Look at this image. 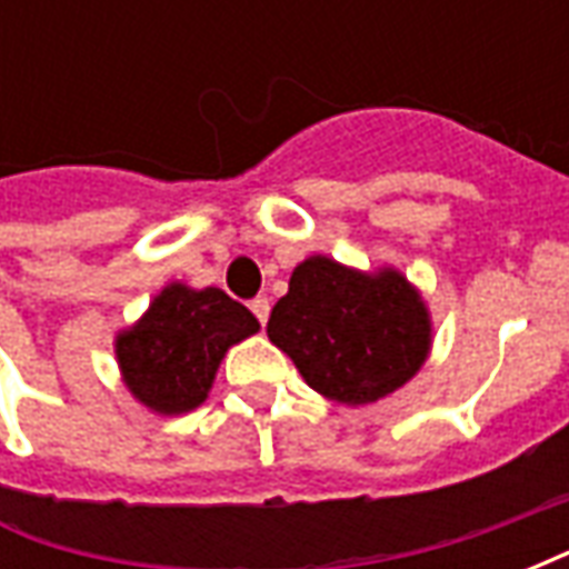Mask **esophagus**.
<instances>
[{
  "label": "esophagus",
  "mask_w": 569,
  "mask_h": 569,
  "mask_svg": "<svg viewBox=\"0 0 569 569\" xmlns=\"http://www.w3.org/2000/svg\"><path fill=\"white\" fill-rule=\"evenodd\" d=\"M249 308H252V313H256V320H259L261 326H264V322H268V317H271V301H268L264 296L252 298V301H249Z\"/></svg>",
  "instance_id": "esophagus-1"
}]
</instances>
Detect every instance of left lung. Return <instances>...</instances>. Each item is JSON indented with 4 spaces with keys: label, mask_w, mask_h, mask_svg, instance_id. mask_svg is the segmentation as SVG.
Wrapping results in <instances>:
<instances>
[{
    "label": "left lung",
    "mask_w": 569,
    "mask_h": 569,
    "mask_svg": "<svg viewBox=\"0 0 569 569\" xmlns=\"http://www.w3.org/2000/svg\"><path fill=\"white\" fill-rule=\"evenodd\" d=\"M268 338L310 390L338 406H371L406 387L429 359L432 317L399 268L359 271L329 256L298 261L271 310Z\"/></svg>",
    "instance_id": "8db88e82"
}]
</instances>
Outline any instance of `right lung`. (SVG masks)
I'll return each instance as SVG.
<instances>
[{
	"mask_svg": "<svg viewBox=\"0 0 569 569\" xmlns=\"http://www.w3.org/2000/svg\"><path fill=\"white\" fill-rule=\"evenodd\" d=\"M259 320L222 289L173 280L151 298L140 320L116 335V359L128 393L151 415H186L207 402L224 353Z\"/></svg>",
	"mask_w": 569,
	"mask_h": 569,
	"instance_id": "right-lung-1",
	"label": "right lung"
}]
</instances>
